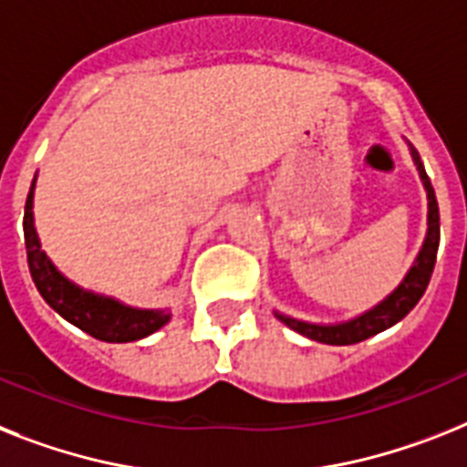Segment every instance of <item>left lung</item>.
Listing matches in <instances>:
<instances>
[{"label":"left lung","mask_w":467,"mask_h":467,"mask_svg":"<svg viewBox=\"0 0 467 467\" xmlns=\"http://www.w3.org/2000/svg\"><path fill=\"white\" fill-rule=\"evenodd\" d=\"M410 155H413L415 167H418L420 179H422V186H425L427 191V236L425 243H422V248H420L418 257H415L413 267L408 269L406 279L400 281L394 294L387 296L379 306L363 312V315H358L356 319L341 322V325H312V322H300V319L286 317V315H281V312H275L284 325L291 327V329L298 331V334H303V337L312 338V341H319V344L350 346L360 344L365 338L375 337L379 331L394 327L396 322H400L408 312L418 306V300L422 298V294L427 291V284L432 279L434 262H437L439 205L432 183H430V176H427L425 167H422V161H420V155L415 150H410Z\"/></svg>","instance_id":"8db88e82"}]
</instances>
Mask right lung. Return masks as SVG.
I'll list each match as a JSON object with an SVG mask.
<instances>
[{"label": "right lung", "instance_id": "right-lung-1", "mask_svg": "<svg viewBox=\"0 0 467 467\" xmlns=\"http://www.w3.org/2000/svg\"><path fill=\"white\" fill-rule=\"evenodd\" d=\"M26 253H28V267L33 276L35 286L40 291L49 307L59 312L61 317L78 327L90 337L107 341V344H129L138 338L150 337L152 331L164 327L169 322L167 310H138L119 303L114 298H104V296L83 291L80 286L71 284L67 276L61 275L59 269L54 267L45 253L40 250V238L35 231L33 222V188L26 200Z\"/></svg>", "mask_w": 467, "mask_h": 467}]
</instances>
